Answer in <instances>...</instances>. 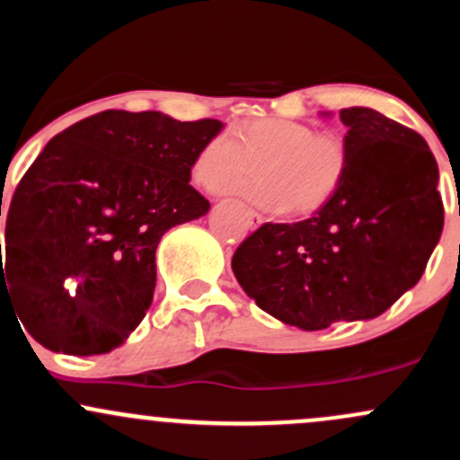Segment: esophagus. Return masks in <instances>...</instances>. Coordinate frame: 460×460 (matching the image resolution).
<instances>
[{
	"mask_svg": "<svg viewBox=\"0 0 460 460\" xmlns=\"http://www.w3.org/2000/svg\"><path fill=\"white\" fill-rule=\"evenodd\" d=\"M241 208H243L245 217H248V219H250V226H252V228H259V226L263 224V217H261L259 212H254L252 208H245V206H241Z\"/></svg>",
	"mask_w": 460,
	"mask_h": 460,
	"instance_id": "obj_1",
	"label": "esophagus"
}]
</instances>
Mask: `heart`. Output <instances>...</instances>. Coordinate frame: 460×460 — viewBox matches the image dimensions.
<instances>
[{
  "instance_id": "obj_1",
  "label": "heart",
  "mask_w": 460,
  "mask_h": 460,
  "mask_svg": "<svg viewBox=\"0 0 460 460\" xmlns=\"http://www.w3.org/2000/svg\"><path fill=\"white\" fill-rule=\"evenodd\" d=\"M349 149L333 133L305 122L263 118L204 145L195 180L208 190L236 189L259 169L245 195L270 212L309 215L335 197L349 172Z\"/></svg>"
}]
</instances>
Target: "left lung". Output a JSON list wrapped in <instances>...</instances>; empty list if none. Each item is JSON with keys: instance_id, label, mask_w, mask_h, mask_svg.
Segmentation results:
<instances>
[{"instance_id": "left-lung-1", "label": "left lung", "mask_w": 460, "mask_h": 460, "mask_svg": "<svg viewBox=\"0 0 460 460\" xmlns=\"http://www.w3.org/2000/svg\"><path fill=\"white\" fill-rule=\"evenodd\" d=\"M340 118L350 162L333 199L305 221L263 224L232 256L245 294L303 331L382 315L419 283L443 232L426 140L368 107Z\"/></svg>"}]
</instances>
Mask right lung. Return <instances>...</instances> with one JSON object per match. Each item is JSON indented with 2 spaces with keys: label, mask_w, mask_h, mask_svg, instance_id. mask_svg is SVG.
Returning <instances> with one entry per match:
<instances>
[{
  "label": "right lung",
  "mask_w": 460,
  "mask_h": 460,
  "mask_svg": "<svg viewBox=\"0 0 460 460\" xmlns=\"http://www.w3.org/2000/svg\"><path fill=\"white\" fill-rule=\"evenodd\" d=\"M224 122L101 111L58 133L14 190L2 303L54 353L101 355L142 323L164 232L210 204L190 181Z\"/></svg>",
  "instance_id": "obj_1"
}]
</instances>
